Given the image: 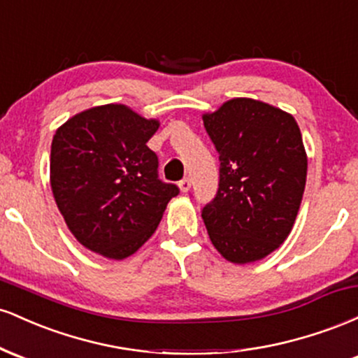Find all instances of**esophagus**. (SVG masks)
<instances>
[{
    "mask_svg": "<svg viewBox=\"0 0 358 358\" xmlns=\"http://www.w3.org/2000/svg\"><path fill=\"white\" fill-rule=\"evenodd\" d=\"M178 187H180V190H182L183 193H187L188 190H190V187H192V182H190V178H183L182 182L178 183Z\"/></svg>",
    "mask_w": 358,
    "mask_h": 358,
    "instance_id": "1",
    "label": "esophagus"
}]
</instances>
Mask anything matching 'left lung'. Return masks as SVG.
<instances>
[{
  "label": "left lung",
  "mask_w": 358,
  "mask_h": 358,
  "mask_svg": "<svg viewBox=\"0 0 358 358\" xmlns=\"http://www.w3.org/2000/svg\"><path fill=\"white\" fill-rule=\"evenodd\" d=\"M202 117L220 159L219 190L202 210L208 237L234 264L261 261L286 241L301 205V131L291 114L249 97Z\"/></svg>",
  "instance_id": "1"
}]
</instances>
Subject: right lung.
<instances>
[{"label": "right lung", "mask_w": 358, "mask_h": 358, "mask_svg": "<svg viewBox=\"0 0 358 358\" xmlns=\"http://www.w3.org/2000/svg\"><path fill=\"white\" fill-rule=\"evenodd\" d=\"M124 104L96 106L55 131L50 185L69 231L108 259L129 257L153 236L178 187L158 178L146 143L158 131Z\"/></svg>", "instance_id": "obj_1"}]
</instances>
